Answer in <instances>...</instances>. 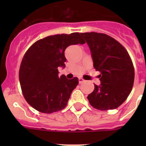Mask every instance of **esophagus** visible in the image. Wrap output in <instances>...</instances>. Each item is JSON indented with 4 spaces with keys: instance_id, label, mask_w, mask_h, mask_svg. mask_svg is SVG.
Returning <instances> with one entry per match:
<instances>
[{
    "instance_id": "esophagus-1",
    "label": "esophagus",
    "mask_w": 146,
    "mask_h": 146,
    "mask_svg": "<svg viewBox=\"0 0 146 146\" xmlns=\"http://www.w3.org/2000/svg\"><path fill=\"white\" fill-rule=\"evenodd\" d=\"M78 80H79V83H80V84L82 83V82H83L84 81H85V80H84L82 78H79Z\"/></svg>"
}]
</instances>
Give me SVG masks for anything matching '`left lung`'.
<instances>
[{
  "label": "left lung",
  "mask_w": 146,
  "mask_h": 146,
  "mask_svg": "<svg viewBox=\"0 0 146 146\" xmlns=\"http://www.w3.org/2000/svg\"><path fill=\"white\" fill-rule=\"evenodd\" d=\"M89 46L93 66L100 72V85L88 96L90 104L99 110L119 107L131 92L134 68L126 48L109 35L98 32L80 33Z\"/></svg>",
  "instance_id": "1"
}]
</instances>
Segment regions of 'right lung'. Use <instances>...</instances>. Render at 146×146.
<instances>
[{
  "label": "right lung",
  "mask_w": 146,
  "mask_h": 146,
  "mask_svg": "<svg viewBox=\"0 0 146 146\" xmlns=\"http://www.w3.org/2000/svg\"><path fill=\"white\" fill-rule=\"evenodd\" d=\"M80 34H61L36 41L23 56L19 79L25 99L37 111L51 114L67 105L78 78L58 76V67H65V50L68 46L83 44Z\"/></svg>",
  "instance_id": "obj_1"
}]
</instances>
